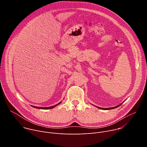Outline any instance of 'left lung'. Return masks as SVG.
I'll return each mask as SVG.
<instances>
[{
    "mask_svg": "<svg viewBox=\"0 0 147 147\" xmlns=\"http://www.w3.org/2000/svg\"><path fill=\"white\" fill-rule=\"evenodd\" d=\"M123 103H120V105H117V106H116V107H112V108H100V107H96V106H95V105H94V106H95V107H96V108H99V109H104V110H110V109H115V108H118L119 107H120L121 105Z\"/></svg>",
    "mask_w": 147,
    "mask_h": 147,
    "instance_id": "obj_1",
    "label": "left lung"
}]
</instances>
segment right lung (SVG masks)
<instances>
[{
  "label": "right lung",
  "mask_w": 147,
  "mask_h": 147,
  "mask_svg": "<svg viewBox=\"0 0 147 147\" xmlns=\"http://www.w3.org/2000/svg\"><path fill=\"white\" fill-rule=\"evenodd\" d=\"M61 102H60L59 103H57L56 105H53V106H52V107H45V108H44V107H35V106H31V107H32L34 108L39 109H52V108H53L57 107V105H59L60 103H61Z\"/></svg>",
  "instance_id": "obj_1"
}]
</instances>
